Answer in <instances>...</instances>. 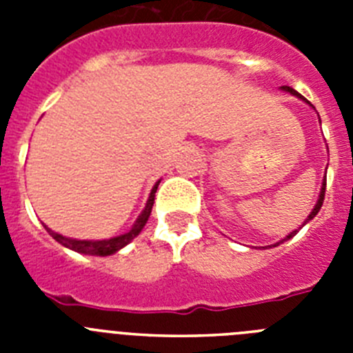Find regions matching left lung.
Here are the masks:
<instances>
[{
  "label": "left lung",
  "instance_id": "obj_1",
  "mask_svg": "<svg viewBox=\"0 0 353 353\" xmlns=\"http://www.w3.org/2000/svg\"><path fill=\"white\" fill-rule=\"evenodd\" d=\"M281 88H283V92H288V93H292V95H295V97H299V99H302V101H305V99H304V97L301 95V93H299V92H295V90H293V88H290V86H281ZM305 102H307V101H305ZM307 104H310V102H307ZM325 185H327V180H323L322 191H320V196H318V201H316V205H314V208H313V210H311V214L307 215V219L304 221V224H305V223H310V221L313 219L314 215H316L318 212H320V208H322V205H323V198H325ZM304 224H302V226H304ZM295 233H297V230H295V232H292V233H290V235L286 236V239H283V240H288V239H292V236L295 235ZM283 240H281V242H283ZM277 244H279V242H277ZM277 244H274V245H277Z\"/></svg>",
  "mask_w": 353,
  "mask_h": 353
}]
</instances>
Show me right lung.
Instances as JSON below:
<instances>
[{"instance_id":"obj_1","label":"right lung","mask_w":353,"mask_h":353,"mask_svg":"<svg viewBox=\"0 0 353 353\" xmlns=\"http://www.w3.org/2000/svg\"><path fill=\"white\" fill-rule=\"evenodd\" d=\"M159 182H161V180H159ZM159 182L155 183L152 192H150L145 210L141 212V215H139L138 221L134 223V226L130 228L129 232L123 233V235H118V236H113V239H104V240H77V239H68V236H63L60 235V233L52 232L51 228L48 226H46V230H48V233L56 240V242H60L61 245L72 249V251L83 252V254H92V256H109V254H114V252L120 251L121 248H125L130 240L136 239V236L141 233L143 228H145L146 221H148L150 217V212H152V207H154V199H155V192H157Z\"/></svg>"}]
</instances>
